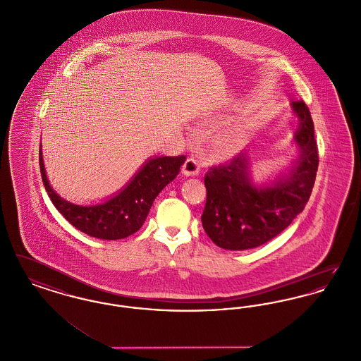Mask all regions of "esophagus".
<instances>
[{"mask_svg":"<svg viewBox=\"0 0 361 361\" xmlns=\"http://www.w3.org/2000/svg\"><path fill=\"white\" fill-rule=\"evenodd\" d=\"M200 172V162L196 158H188L185 161V164L183 165V174L184 176H196L197 173Z\"/></svg>","mask_w":361,"mask_h":361,"instance_id":"obj_1","label":"esophagus"}]
</instances>
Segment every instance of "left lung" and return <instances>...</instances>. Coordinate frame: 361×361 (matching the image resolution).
<instances>
[{"label": "left lung", "mask_w": 361, "mask_h": 361, "mask_svg": "<svg viewBox=\"0 0 361 361\" xmlns=\"http://www.w3.org/2000/svg\"><path fill=\"white\" fill-rule=\"evenodd\" d=\"M291 108L299 119L293 135L299 154L275 180L255 183L247 150L211 166L204 176L202 224L216 246L226 250L261 246L286 230L307 204L318 171V147L307 105L299 100Z\"/></svg>", "instance_id": "1"}]
</instances>
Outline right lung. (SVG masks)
Instances as JSON below:
<instances>
[{
    "label": "right lung",
    "mask_w": 361,
    "mask_h": 361,
    "mask_svg": "<svg viewBox=\"0 0 361 361\" xmlns=\"http://www.w3.org/2000/svg\"><path fill=\"white\" fill-rule=\"evenodd\" d=\"M184 162V155L149 158L118 193L102 203L80 206L61 197L52 189L44 169L42 143L39 147L42 180L52 204L75 228L100 240H121L137 233L155 197L176 178Z\"/></svg>",
    "instance_id": "obj_1"
}]
</instances>
